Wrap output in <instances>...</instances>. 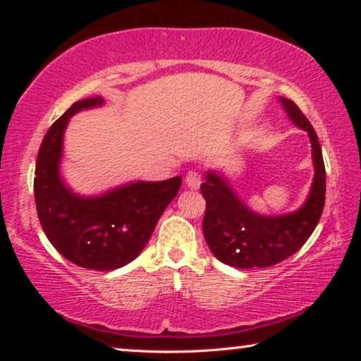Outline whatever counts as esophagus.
<instances>
[{
	"label": "esophagus",
	"mask_w": 361,
	"mask_h": 361,
	"mask_svg": "<svg viewBox=\"0 0 361 361\" xmlns=\"http://www.w3.org/2000/svg\"><path fill=\"white\" fill-rule=\"evenodd\" d=\"M185 185L189 189H197L200 186V173L195 172V170L188 172L186 178H185Z\"/></svg>",
	"instance_id": "1"
}]
</instances>
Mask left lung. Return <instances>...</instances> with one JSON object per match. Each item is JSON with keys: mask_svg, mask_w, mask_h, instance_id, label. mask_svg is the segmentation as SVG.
Instances as JSON below:
<instances>
[{"mask_svg": "<svg viewBox=\"0 0 361 361\" xmlns=\"http://www.w3.org/2000/svg\"><path fill=\"white\" fill-rule=\"evenodd\" d=\"M280 103L299 129L309 133L315 167L312 188L299 210L282 216H262L237 197L224 176L207 173L200 185L207 204L204 237L212 253L232 267H269L295 255L314 232L325 207L326 173L317 133L295 102L280 97Z\"/></svg>", "mask_w": 361, "mask_h": 361, "instance_id": "1", "label": "left lung"}]
</instances>
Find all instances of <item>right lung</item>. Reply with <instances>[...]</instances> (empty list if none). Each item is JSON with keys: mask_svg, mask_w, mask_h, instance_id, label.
Here are the masks:
<instances>
[{"mask_svg": "<svg viewBox=\"0 0 361 361\" xmlns=\"http://www.w3.org/2000/svg\"><path fill=\"white\" fill-rule=\"evenodd\" d=\"M100 105L102 97L79 100L51 126L36 159L33 189L42 231L57 252L79 267L113 271L142 253L178 194L181 176L130 183L97 197H82L66 188L59 173L66 124L81 109Z\"/></svg>", "mask_w": 361, "mask_h": 361, "instance_id": "1", "label": "right lung"}]
</instances>
